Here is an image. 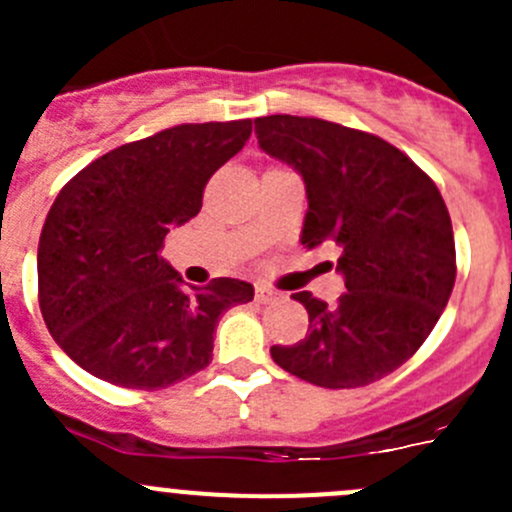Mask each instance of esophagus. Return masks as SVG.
Instances as JSON below:
<instances>
[{"label": "esophagus", "instance_id": "esophagus-1", "mask_svg": "<svg viewBox=\"0 0 512 512\" xmlns=\"http://www.w3.org/2000/svg\"><path fill=\"white\" fill-rule=\"evenodd\" d=\"M255 297H257V302H260V304H270V302H277L282 294L277 292V289H272L267 285H257L255 287Z\"/></svg>", "mask_w": 512, "mask_h": 512}]
</instances>
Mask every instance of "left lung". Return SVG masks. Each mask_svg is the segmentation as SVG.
I'll return each instance as SVG.
<instances>
[{
    "label": "left lung",
    "mask_w": 512,
    "mask_h": 512,
    "mask_svg": "<svg viewBox=\"0 0 512 512\" xmlns=\"http://www.w3.org/2000/svg\"><path fill=\"white\" fill-rule=\"evenodd\" d=\"M255 133L267 156L302 175L309 208L299 242L337 247L347 287L337 304L292 294L309 314L307 337L272 347V359L324 389L384 379L426 342L456 282L451 215L436 183L384 138L322 118L262 116Z\"/></svg>",
    "instance_id": "obj_1"
}]
</instances>
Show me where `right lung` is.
Returning a JSON list of instances; mask_svg holds the SVG:
<instances>
[{
  "mask_svg": "<svg viewBox=\"0 0 512 512\" xmlns=\"http://www.w3.org/2000/svg\"><path fill=\"white\" fill-rule=\"evenodd\" d=\"M252 121L183 123L113 148L61 188L39 237V307L81 369L156 391L213 361L220 314L255 297L250 282L185 285L160 257L170 227L203 208L210 175L242 151Z\"/></svg>",
  "mask_w": 512,
  "mask_h": 512,
  "instance_id": "1",
  "label": "right lung"
}]
</instances>
